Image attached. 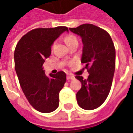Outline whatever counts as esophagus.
<instances>
[{"instance_id":"34e87169","label":"esophagus","mask_w":133,"mask_h":133,"mask_svg":"<svg viewBox=\"0 0 133 133\" xmlns=\"http://www.w3.org/2000/svg\"><path fill=\"white\" fill-rule=\"evenodd\" d=\"M75 77L72 75H70V74H68L67 75V80L68 81H69V80H72V79H74Z\"/></svg>"}]
</instances>
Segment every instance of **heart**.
Masks as SVG:
<instances>
[{"label": "heart", "mask_w": 133, "mask_h": 133, "mask_svg": "<svg viewBox=\"0 0 133 133\" xmlns=\"http://www.w3.org/2000/svg\"><path fill=\"white\" fill-rule=\"evenodd\" d=\"M75 40H76V38L74 36H72V35H68V36H67L66 38H65V43L67 44L70 43V42L75 41Z\"/></svg>", "instance_id": "heart-1"}]
</instances>
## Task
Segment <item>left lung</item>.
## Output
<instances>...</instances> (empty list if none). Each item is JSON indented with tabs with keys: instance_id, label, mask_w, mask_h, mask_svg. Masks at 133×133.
<instances>
[{
	"instance_id": "1",
	"label": "left lung",
	"mask_w": 133,
	"mask_h": 133,
	"mask_svg": "<svg viewBox=\"0 0 133 133\" xmlns=\"http://www.w3.org/2000/svg\"><path fill=\"white\" fill-rule=\"evenodd\" d=\"M69 30L79 35L83 43L81 63H85L88 79L76 75L82 84L77 92L78 105L87 110L103 104L111 88L115 69V49L111 37L105 30L92 24H83Z\"/></svg>"
}]
</instances>
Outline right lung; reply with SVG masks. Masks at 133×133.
<instances>
[{
	"mask_svg": "<svg viewBox=\"0 0 133 133\" xmlns=\"http://www.w3.org/2000/svg\"><path fill=\"white\" fill-rule=\"evenodd\" d=\"M68 28H37L24 35L14 52L15 69L25 97L41 112L54 111L59 105V92L66 81L63 71L45 74L43 64L51 54V46Z\"/></svg>",
	"mask_w": 133,
	"mask_h": 133,
	"instance_id": "add662e5",
	"label": "right lung"
}]
</instances>
